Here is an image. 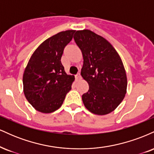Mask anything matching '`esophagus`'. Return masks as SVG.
Listing matches in <instances>:
<instances>
[{
  "instance_id": "obj_1",
  "label": "esophagus",
  "mask_w": 154,
  "mask_h": 154,
  "mask_svg": "<svg viewBox=\"0 0 154 154\" xmlns=\"http://www.w3.org/2000/svg\"><path fill=\"white\" fill-rule=\"evenodd\" d=\"M75 77H76V79H77V80H79V79H82V77H81L80 74H77V75H76Z\"/></svg>"
}]
</instances>
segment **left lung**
<instances>
[{"label": "left lung", "instance_id": "obj_1", "mask_svg": "<svg viewBox=\"0 0 154 154\" xmlns=\"http://www.w3.org/2000/svg\"><path fill=\"white\" fill-rule=\"evenodd\" d=\"M74 39L83 56L81 75L89 85L88 91L82 96L83 103L94 114H109L127 93L122 61L108 40L89 29L76 31Z\"/></svg>", "mask_w": 154, "mask_h": 154}]
</instances>
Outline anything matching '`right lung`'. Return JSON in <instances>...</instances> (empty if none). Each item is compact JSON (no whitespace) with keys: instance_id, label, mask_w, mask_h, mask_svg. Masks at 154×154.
I'll list each match as a JSON object with an SVG mask.
<instances>
[{"instance_id":"add662e5","label":"right lung","mask_w":154,"mask_h":154,"mask_svg":"<svg viewBox=\"0 0 154 154\" xmlns=\"http://www.w3.org/2000/svg\"><path fill=\"white\" fill-rule=\"evenodd\" d=\"M75 32L63 31L45 40L32 55L24 69V95L40 112L48 114L59 109L72 89L75 76L65 72L61 59Z\"/></svg>"}]
</instances>
